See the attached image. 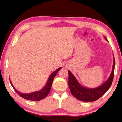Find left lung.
I'll return each instance as SVG.
<instances>
[{
  "mask_svg": "<svg viewBox=\"0 0 122 122\" xmlns=\"http://www.w3.org/2000/svg\"><path fill=\"white\" fill-rule=\"evenodd\" d=\"M105 38L107 41L106 37H105ZM114 69L115 58L114 57L113 68L110 77L103 84L95 88H86L81 86L72 73L68 71V73H69L68 84L71 93L76 99L81 101L90 102L97 100L100 97H102L110 88L114 79Z\"/></svg>",
  "mask_w": 122,
  "mask_h": 122,
  "instance_id": "left-lung-1",
  "label": "left lung"
}]
</instances>
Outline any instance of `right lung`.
Here are the masks:
<instances>
[{
  "label": "right lung",
  "mask_w": 122,
  "mask_h": 122,
  "mask_svg": "<svg viewBox=\"0 0 122 122\" xmlns=\"http://www.w3.org/2000/svg\"><path fill=\"white\" fill-rule=\"evenodd\" d=\"M61 69V68H59L58 69H57L56 71H54V72L51 74V75H50L49 77L48 81H47L45 87L43 88V89H42L40 91H38L33 92V93H26V94L20 93V92H18V91L16 90V89H15V88L14 87L11 82L10 80V81L12 87L14 89V90L19 96H21V97L24 98L25 99H27V100H33V101H39V100H42V99L45 98L47 96V95L49 93L54 77L56 76V75H57V73L58 72V71H59Z\"/></svg>",
  "instance_id": "right-lung-1"
}]
</instances>
